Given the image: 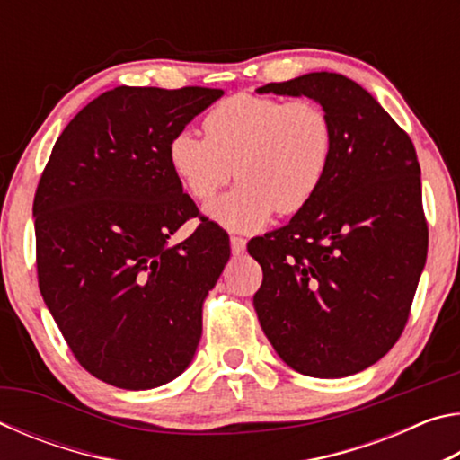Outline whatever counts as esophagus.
<instances>
[{
  "label": "esophagus",
  "instance_id": "1",
  "mask_svg": "<svg viewBox=\"0 0 460 460\" xmlns=\"http://www.w3.org/2000/svg\"><path fill=\"white\" fill-rule=\"evenodd\" d=\"M229 243H231V252H233V255H241V253L245 252L247 241H245L243 237H239V235H231V237H229Z\"/></svg>",
  "mask_w": 460,
  "mask_h": 460
}]
</instances>
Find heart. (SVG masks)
Segmentation results:
<instances>
[{"label":"heart","instance_id":"b5f03b06","mask_svg":"<svg viewBox=\"0 0 460 460\" xmlns=\"http://www.w3.org/2000/svg\"><path fill=\"white\" fill-rule=\"evenodd\" d=\"M202 129L205 137L181 131L170 139V170L199 202L211 200L233 174L239 178L235 190L207 207V215L227 229L253 231L276 211H305L329 174L334 131L316 101L241 93L217 103Z\"/></svg>","mask_w":460,"mask_h":460}]
</instances>
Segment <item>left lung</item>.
Here are the masks:
<instances>
[{
	"label": "left lung",
	"mask_w": 460,
	"mask_h": 460,
	"mask_svg": "<svg viewBox=\"0 0 460 460\" xmlns=\"http://www.w3.org/2000/svg\"><path fill=\"white\" fill-rule=\"evenodd\" d=\"M258 93L316 101L331 118L334 154L305 211L249 241L263 270L255 313L294 371L353 376L400 339L426 263L414 144L371 93L337 73H308Z\"/></svg>",
	"instance_id": "8db88e82"
}]
</instances>
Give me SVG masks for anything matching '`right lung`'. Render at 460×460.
Listing matches in <instances>:
<instances>
[{
    "instance_id": "1",
    "label": "right lung",
    "mask_w": 460,
    "mask_h": 460,
    "mask_svg": "<svg viewBox=\"0 0 460 460\" xmlns=\"http://www.w3.org/2000/svg\"><path fill=\"white\" fill-rule=\"evenodd\" d=\"M221 89L118 87L93 99L52 147L34 197L38 286L84 369L152 389L189 367L202 302L231 249L170 170L168 144Z\"/></svg>"
}]
</instances>
